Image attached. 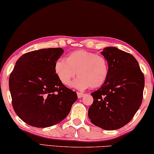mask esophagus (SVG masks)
<instances>
[{"label":"esophagus","instance_id":"obj_1","mask_svg":"<svg viewBox=\"0 0 154 154\" xmlns=\"http://www.w3.org/2000/svg\"><path fill=\"white\" fill-rule=\"evenodd\" d=\"M77 94L78 98H82V97L85 95L84 93H82V92H77Z\"/></svg>","mask_w":154,"mask_h":154}]
</instances>
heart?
Returning <instances> with one entry per match:
<instances>
[{
	"label": "heart",
	"mask_w": 154,
	"mask_h": 154,
	"mask_svg": "<svg viewBox=\"0 0 154 154\" xmlns=\"http://www.w3.org/2000/svg\"><path fill=\"white\" fill-rule=\"evenodd\" d=\"M55 72L60 81L69 86L72 78L79 75L72 83V86L84 90L91 86L100 87L106 81L109 66L106 58L103 55L86 50L74 51L66 59L60 58L55 64Z\"/></svg>",
	"instance_id": "heart-1"
}]
</instances>
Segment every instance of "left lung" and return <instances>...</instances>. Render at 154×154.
Returning a JSON list of instances; mask_svg holds the SVG:
<instances>
[{
    "instance_id": "1",
    "label": "left lung",
    "mask_w": 154,
    "mask_h": 154,
    "mask_svg": "<svg viewBox=\"0 0 154 154\" xmlns=\"http://www.w3.org/2000/svg\"><path fill=\"white\" fill-rule=\"evenodd\" d=\"M101 53L108 63L106 81L92 92L93 103L88 117L94 125L114 130L130 122L143 101L145 77L132 55L114 46L104 48Z\"/></svg>"
}]
</instances>
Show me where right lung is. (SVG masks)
Instances as JSON below:
<instances>
[{"mask_svg":"<svg viewBox=\"0 0 154 154\" xmlns=\"http://www.w3.org/2000/svg\"><path fill=\"white\" fill-rule=\"evenodd\" d=\"M62 48H42L22 55L9 79L14 111L24 123L36 128L58 124L68 116L77 95L61 82L55 64Z\"/></svg>","mask_w":154,"mask_h":154,"instance_id":"obj_1","label":"right lung"}]
</instances>
